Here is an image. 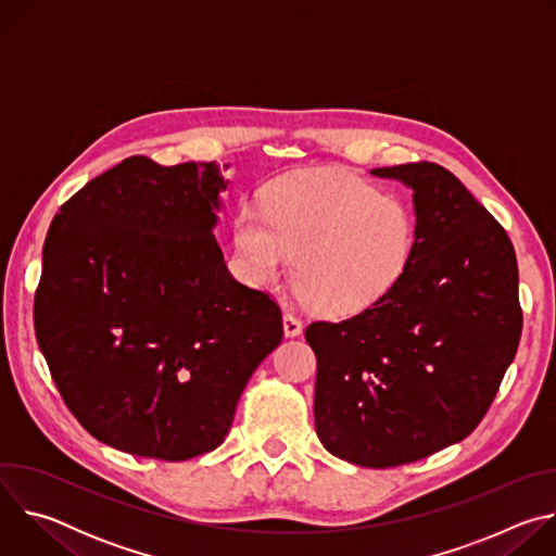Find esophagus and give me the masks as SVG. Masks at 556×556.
I'll list each match as a JSON object with an SVG mask.
<instances>
[{
	"mask_svg": "<svg viewBox=\"0 0 556 556\" xmlns=\"http://www.w3.org/2000/svg\"><path fill=\"white\" fill-rule=\"evenodd\" d=\"M303 330V324L299 316H294L292 312H283V332L286 337H299Z\"/></svg>",
	"mask_w": 556,
	"mask_h": 556,
	"instance_id": "esophagus-1",
	"label": "esophagus"
}]
</instances>
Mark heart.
Wrapping results in <instances>:
<instances>
[{
  "label": "heart",
  "instance_id": "b5f03b06",
  "mask_svg": "<svg viewBox=\"0 0 556 556\" xmlns=\"http://www.w3.org/2000/svg\"><path fill=\"white\" fill-rule=\"evenodd\" d=\"M418 240L414 208L350 172L281 180L266 213L242 206L235 249L247 277L268 286L294 279L328 314H356L387 296L412 266Z\"/></svg>",
  "mask_w": 556,
  "mask_h": 556
}]
</instances>
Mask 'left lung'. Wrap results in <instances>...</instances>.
<instances>
[{
	"label": "left lung",
	"mask_w": 556,
	"mask_h": 556,
	"mask_svg": "<svg viewBox=\"0 0 556 556\" xmlns=\"http://www.w3.org/2000/svg\"><path fill=\"white\" fill-rule=\"evenodd\" d=\"M414 189L418 240L405 277L345 321H314V425L358 466L418 462L472 433L521 337L510 237L435 163L371 169Z\"/></svg>",
	"instance_id": "left-lung-1"
}]
</instances>
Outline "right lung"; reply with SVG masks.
Instances as JSON below:
<instances>
[{"instance_id":"add662e5","label":"right lung","mask_w":556,"mask_h":556,"mask_svg":"<svg viewBox=\"0 0 556 556\" xmlns=\"http://www.w3.org/2000/svg\"><path fill=\"white\" fill-rule=\"evenodd\" d=\"M215 163L147 155L90 180L54 215L35 334L63 403L97 440L140 457L217 448L279 305L237 281L215 242Z\"/></svg>"}]
</instances>
